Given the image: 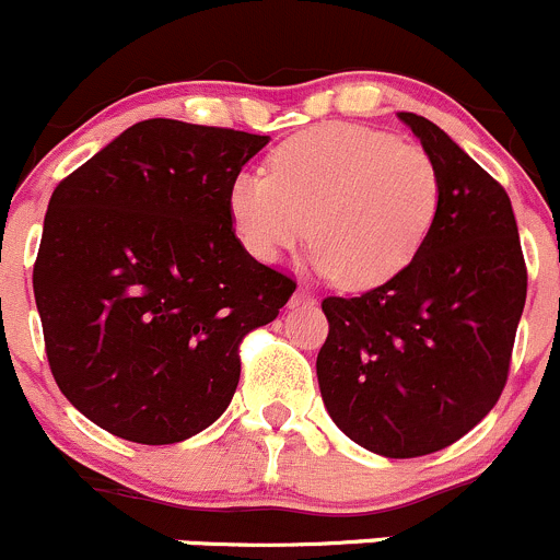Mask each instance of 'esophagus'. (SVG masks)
<instances>
[{"mask_svg":"<svg viewBox=\"0 0 560 560\" xmlns=\"http://www.w3.org/2000/svg\"><path fill=\"white\" fill-rule=\"evenodd\" d=\"M291 302H293V304H313V302H315V293L310 291V288L299 285V288H296V293H293Z\"/></svg>","mask_w":560,"mask_h":560,"instance_id":"34e87169","label":"esophagus"}]
</instances>
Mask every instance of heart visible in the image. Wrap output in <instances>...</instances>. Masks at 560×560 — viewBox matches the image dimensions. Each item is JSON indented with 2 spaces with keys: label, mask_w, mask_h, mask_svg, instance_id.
<instances>
[{
  "label": "heart",
  "mask_w": 560,
  "mask_h": 560,
  "mask_svg": "<svg viewBox=\"0 0 560 560\" xmlns=\"http://www.w3.org/2000/svg\"><path fill=\"white\" fill-rule=\"evenodd\" d=\"M441 201L433 158L359 125H318L269 154L267 174H240L229 190L236 236L258 261L307 240L315 267L342 288H373L408 267Z\"/></svg>",
  "instance_id": "obj_1"
}]
</instances>
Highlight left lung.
Wrapping results in <instances>:
<instances>
[{
  "label": "left lung",
  "mask_w": 560,
  "mask_h": 560,
  "mask_svg": "<svg viewBox=\"0 0 560 560\" xmlns=\"http://www.w3.org/2000/svg\"><path fill=\"white\" fill-rule=\"evenodd\" d=\"M400 119L439 168V214L395 278L320 302L329 335L315 362L337 428L395 460L446 450L490 413L528 291L506 190L439 125Z\"/></svg>",
  "instance_id": "obj_1"
}]
</instances>
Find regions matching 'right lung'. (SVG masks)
<instances>
[{
	"mask_svg": "<svg viewBox=\"0 0 560 560\" xmlns=\"http://www.w3.org/2000/svg\"><path fill=\"white\" fill-rule=\"evenodd\" d=\"M269 136L147 119L48 201L32 285L62 395L136 444L201 433L240 384L245 335L296 282L236 240L229 190Z\"/></svg>",
	"mask_w": 560,
	"mask_h": 560,
	"instance_id": "right-lung-1",
	"label": "right lung"
}]
</instances>
